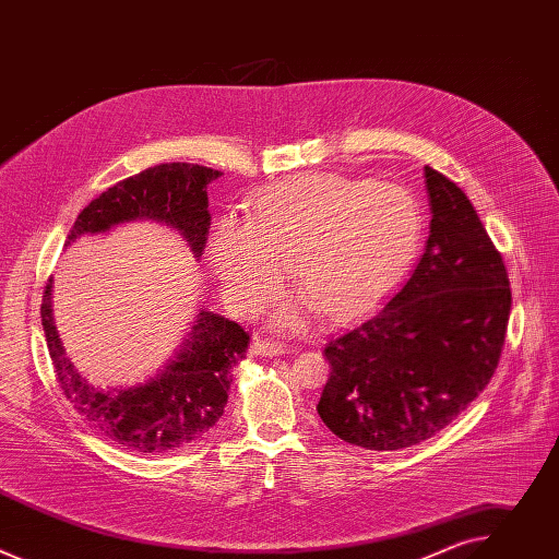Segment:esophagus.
Wrapping results in <instances>:
<instances>
[{"label":"esophagus","mask_w":559,"mask_h":559,"mask_svg":"<svg viewBox=\"0 0 559 559\" xmlns=\"http://www.w3.org/2000/svg\"><path fill=\"white\" fill-rule=\"evenodd\" d=\"M252 354L265 356V358H274V356L289 354V347L283 345V343H278V341H254V343H252Z\"/></svg>","instance_id":"esophagus-1"}]
</instances>
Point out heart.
I'll return each mask as SVG.
<instances>
[{"label":"heart","mask_w":559,"mask_h":559,"mask_svg":"<svg viewBox=\"0 0 559 559\" xmlns=\"http://www.w3.org/2000/svg\"><path fill=\"white\" fill-rule=\"evenodd\" d=\"M423 229L420 203L403 186L300 173L265 188L248 218L234 212L218 216L207 257L238 313L261 311L276 300L294 263L316 305L330 316H347L401 281ZM276 323L300 328V307H283Z\"/></svg>","instance_id":"b5f03b06"}]
</instances>
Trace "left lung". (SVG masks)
Listing matches in <instances>:
<instances>
[{
	"label": "left lung",
	"instance_id": "obj_1",
	"mask_svg": "<svg viewBox=\"0 0 559 559\" xmlns=\"http://www.w3.org/2000/svg\"><path fill=\"white\" fill-rule=\"evenodd\" d=\"M431 225L412 278L332 338L318 416L341 440L397 451L429 440L480 393L511 313L504 261L466 194L425 166Z\"/></svg>",
	"mask_w": 559,
	"mask_h": 559
}]
</instances>
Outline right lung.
<instances>
[{"mask_svg":"<svg viewBox=\"0 0 559 559\" xmlns=\"http://www.w3.org/2000/svg\"><path fill=\"white\" fill-rule=\"evenodd\" d=\"M223 173L194 164L147 168L99 194L79 212L66 248L86 234H106L132 221L173 227L199 259L207 243V186ZM52 278L41 302V325L57 382L91 429L110 442L143 455L181 449L207 433L227 405L231 369L248 354L250 334L234 321L199 309L197 321L177 354L156 376L132 384L102 389L91 384L68 360L52 318Z\"/></svg>","mask_w":559,"mask_h":559,"instance_id":"add662e5","label":"right lung"}]
</instances>
